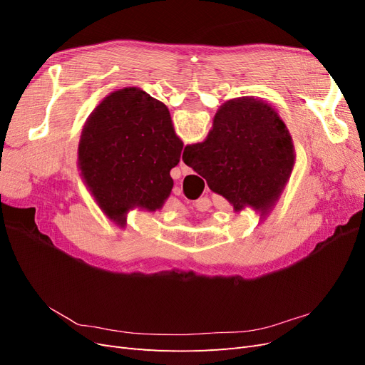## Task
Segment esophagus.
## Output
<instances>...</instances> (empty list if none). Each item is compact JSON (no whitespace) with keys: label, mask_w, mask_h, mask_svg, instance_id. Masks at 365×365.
I'll list each match as a JSON object with an SVG mask.
<instances>
[{"label":"esophagus","mask_w":365,"mask_h":365,"mask_svg":"<svg viewBox=\"0 0 365 365\" xmlns=\"http://www.w3.org/2000/svg\"><path fill=\"white\" fill-rule=\"evenodd\" d=\"M180 168H181L182 175H189V173L192 172V169H190L189 165H187V164H184V163H182V160H181V163H180Z\"/></svg>","instance_id":"34e87169"}]
</instances>
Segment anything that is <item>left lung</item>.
Here are the masks:
<instances>
[{
	"instance_id": "1",
	"label": "left lung",
	"mask_w": 365,
	"mask_h": 365,
	"mask_svg": "<svg viewBox=\"0 0 365 365\" xmlns=\"http://www.w3.org/2000/svg\"><path fill=\"white\" fill-rule=\"evenodd\" d=\"M182 146L168 106L129 86L105 97L88 117L77 161L102 212L125 227L129 210L163 207Z\"/></svg>"
}]
</instances>
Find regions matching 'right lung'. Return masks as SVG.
Segmentation results:
<instances>
[{"instance_id":"add662e5","label":"right lung","mask_w":365,"mask_h":365,"mask_svg":"<svg viewBox=\"0 0 365 365\" xmlns=\"http://www.w3.org/2000/svg\"><path fill=\"white\" fill-rule=\"evenodd\" d=\"M182 161L240 212L268 215L288 182L295 150L279 113L260 98L239 97L217 109L205 141L185 146Z\"/></svg>"}]
</instances>
